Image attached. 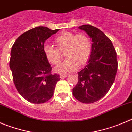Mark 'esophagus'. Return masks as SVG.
<instances>
[{
	"mask_svg": "<svg viewBox=\"0 0 132 132\" xmlns=\"http://www.w3.org/2000/svg\"><path fill=\"white\" fill-rule=\"evenodd\" d=\"M67 77V75H66V74H62V75H60V77L61 79H63V78H64V77Z\"/></svg>",
	"mask_w": 132,
	"mask_h": 132,
	"instance_id": "1",
	"label": "esophagus"
}]
</instances>
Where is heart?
Returning a JSON list of instances; mask_svg holds the SVG:
<instances>
[{
  "instance_id": "heart-1",
  "label": "heart",
  "mask_w": 132,
  "mask_h": 132,
  "mask_svg": "<svg viewBox=\"0 0 132 132\" xmlns=\"http://www.w3.org/2000/svg\"><path fill=\"white\" fill-rule=\"evenodd\" d=\"M54 42L56 47L46 44L43 51L47 60L53 64H58L62 60L60 51H65L68 59L55 68L57 73H70L77 69L78 64L84 65L88 62L92 54V43L84 34H75L64 32L56 36Z\"/></svg>"
}]
</instances>
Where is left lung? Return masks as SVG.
I'll return each mask as SVG.
<instances>
[{
	"label": "left lung",
	"mask_w": 132,
	"mask_h": 132,
	"mask_svg": "<svg viewBox=\"0 0 132 132\" xmlns=\"http://www.w3.org/2000/svg\"><path fill=\"white\" fill-rule=\"evenodd\" d=\"M92 38V54L85 67L78 72L73 96L84 103H92L105 96L114 83L118 68L117 53L111 40L90 24L79 27Z\"/></svg>",
	"instance_id": "8db88e82"
}]
</instances>
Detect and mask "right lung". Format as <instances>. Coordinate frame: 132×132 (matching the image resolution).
Returning <instances> with one entry per match:
<instances>
[{"label":"right lung","mask_w":132,"mask_h":132,"mask_svg":"<svg viewBox=\"0 0 132 132\" xmlns=\"http://www.w3.org/2000/svg\"><path fill=\"white\" fill-rule=\"evenodd\" d=\"M59 30L35 27L18 37L12 47L10 67L13 83L20 95L30 103L49 100L60 79L59 74L51 73L43 51L45 40Z\"/></svg>","instance_id":"1"}]
</instances>
